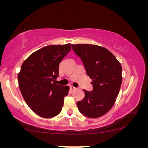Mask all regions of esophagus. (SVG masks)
Wrapping results in <instances>:
<instances>
[{"instance_id":"34e87169","label":"esophagus","mask_w":148,"mask_h":148,"mask_svg":"<svg viewBox=\"0 0 148 148\" xmlns=\"http://www.w3.org/2000/svg\"><path fill=\"white\" fill-rule=\"evenodd\" d=\"M70 89H71V90H75L76 87H74L73 86H70Z\"/></svg>"}]
</instances>
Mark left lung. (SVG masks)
<instances>
[{
    "instance_id": "1",
    "label": "left lung",
    "mask_w": 148,
    "mask_h": 148,
    "mask_svg": "<svg viewBox=\"0 0 148 148\" xmlns=\"http://www.w3.org/2000/svg\"><path fill=\"white\" fill-rule=\"evenodd\" d=\"M72 49L82 59L93 86L92 92L84 90L82 100L77 102L79 111L89 118H97L110 111L122 84V66L115 56L102 46L74 44Z\"/></svg>"
}]
</instances>
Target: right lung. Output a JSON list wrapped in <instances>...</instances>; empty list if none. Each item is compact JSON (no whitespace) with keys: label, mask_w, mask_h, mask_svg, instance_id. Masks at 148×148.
Here are the masks:
<instances>
[{"label":"right lung","mask_w":148,"mask_h":148,"mask_svg":"<svg viewBox=\"0 0 148 148\" xmlns=\"http://www.w3.org/2000/svg\"><path fill=\"white\" fill-rule=\"evenodd\" d=\"M71 44L50 45L31 53L18 74V86L25 102L40 117L51 118L62 111L68 86L58 85L59 65L71 51Z\"/></svg>","instance_id":"right-lung-1"}]
</instances>
